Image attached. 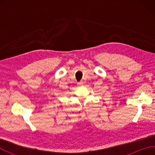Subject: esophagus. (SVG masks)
<instances>
[{
    "label": "esophagus",
    "instance_id": "esophagus-1",
    "mask_svg": "<svg viewBox=\"0 0 155 155\" xmlns=\"http://www.w3.org/2000/svg\"><path fill=\"white\" fill-rule=\"evenodd\" d=\"M78 86H83V82L81 81V82H79V83H78Z\"/></svg>",
    "mask_w": 155,
    "mask_h": 155
}]
</instances>
